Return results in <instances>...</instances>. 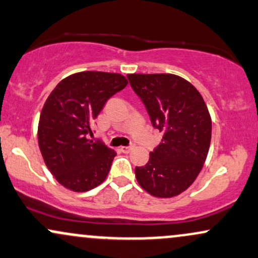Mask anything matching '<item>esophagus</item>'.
Masks as SVG:
<instances>
[{
  "mask_svg": "<svg viewBox=\"0 0 258 258\" xmlns=\"http://www.w3.org/2000/svg\"><path fill=\"white\" fill-rule=\"evenodd\" d=\"M132 147H121V152L122 153H130L131 152Z\"/></svg>",
  "mask_w": 258,
  "mask_h": 258,
  "instance_id": "1",
  "label": "esophagus"
}]
</instances>
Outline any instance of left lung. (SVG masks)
Segmentation results:
<instances>
[{
    "mask_svg": "<svg viewBox=\"0 0 258 258\" xmlns=\"http://www.w3.org/2000/svg\"><path fill=\"white\" fill-rule=\"evenodd\" d=\"M127 79L153 127L164 135L146 166L135 168L139 185L156 198L176 197L194 182L209 153L207 106L193 85L172 74H130Z\"/></svg>",
    "mask_w": 258,
    "mask_h": 258,
    "instance_id": "1",
    "label": "left lung"
}]
</instances>
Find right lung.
I'll return each instance as SVG.
<instances>
[{"mask_svg": "<svg viewBox=\"0 0 258 258\" xmlns=\"http://www.w3.org/2000/svg\"><path fill=\"white\" fill-rule=\"evenodd\" d=\"M126 86L120 74L82 72L61 80L47 98L38 147L46 166L65 188L87 191L104 182L116 153L88 136L106 100Z\"/></svg>", "mask_w": 258, "mask_h": 258, "instance_id": "add662e5", "label": "right lung"}]
</instances>
